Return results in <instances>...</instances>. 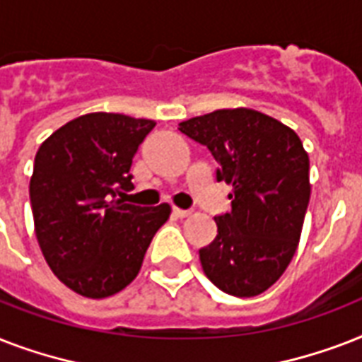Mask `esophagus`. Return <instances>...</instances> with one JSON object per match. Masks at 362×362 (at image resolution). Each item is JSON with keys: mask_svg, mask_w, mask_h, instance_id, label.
<instances>
[{"mask_svg": "<svg viewBox=\"0 0 362 362\" xmlns=\"http://www.w3.org/2000/svg\"><path fill=\"white\" fill-rule=\"evenodd\" d=\"M173 214L176 216V218H187V216L192 214V212H189V210H182V209H173Z\"/></svg>", "mask_w": 362, "mask_h": 362, "instance_id": "obj_1", "label": "esophagus"}]
</instances>
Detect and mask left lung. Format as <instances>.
<instances>
[{
  "instance_id": "1",
  "label": "left lung",
  "mask_w": 362,
  "mask_h": 362,
  "mask_svg": "<svg viewBox=\"0 0 362 362\" xmlns=\"http://www.w3.org/2000/svg\"><path fill=\"white\" fill-rule=\"evenodd\" d=\"M178 129L209 148L216 180L231 184V212L199 250L206 278L223 293L255 297L274 284L297 250L310 201V159L293 129L252 109H221Z\"/></svg>"
}]
</instances>
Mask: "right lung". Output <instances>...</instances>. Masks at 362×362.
Masks as SVG:
<instances>
[{
    "label": "right lung",
    "mask_w": 362,
    "mask_h": 362,
    "mask_svg": "<svg viewBox=\"0 0 362 362\" xmlns=\"http://www.w3.org/2000/svg\"><path fill=\"white\" fill-rule=\"evenodd\" d=\"M156 122L92 112L67 122L37 150L30 201L35 235L52 272L82 297L103 298L135 280L167 203L122 201L133 156Z\"/></svg>",
    "instance_id": "add662e5"
}]
</instances>
